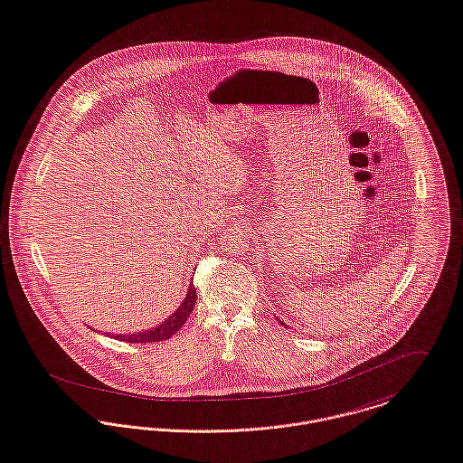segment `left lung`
<instances>
[{
    "mask_svg": "<svg viewBox=\"0 0 463 463\" xmlns=\"http://www.w3.org/2000/svg\"><path fill=\"white\" fill-rule=\"evenodd\" d=\"M281 324H283V322H281ZM283 326H285V324H283Z\"/></svg>",
    "mask_w": 463,
    "mask_h": 463,
    "instance_id": "left-lung-1",
    "label": "left lung"
}]
</instances>
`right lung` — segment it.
Returning <instances> with one entry per match:
<instances>
[{"instance_id":"obj_1","label":"right lung","mask_w":463,"mask_h":463,"mask_svg":"<svg viewBox=\"0 0 463 463\" xmlns=\"http://www.w3.org/2000/svg\"><path fill=\"white\" fill-rule=\"evenodd\" d=\"M196 304V288L194 285H189V290L184 297L182 304L176 307V311L168 317L163 324H159L157 327L150 329V331H143L137 335H111L115 339L127 341V343H154V341H165L168 337L178 333V329L185 324L187 317L193 313Z\"/></svg>"}]
</instances>
